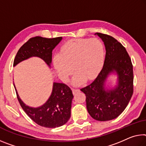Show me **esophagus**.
<instances>
[{
	"mask_svg": "<svg viewBox=\"0 0 146 146\" xmlns=\"http://www.w3.org/2000/svg\"><path fill=\"white\" fill-rule=\"evenodd\" d=\"M80 92V90H78V89H73V94H77V93H78V92Z\"/></svg>",
	"mask_w": 146,
	"mask_h": 146,
	"instance_id": "34e87169",
	"label": "esophagus"
}]
</instances>
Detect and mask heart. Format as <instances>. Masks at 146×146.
<instances>
[{"label": "heart", "mask_w": 146, "mask_h": 146, "mask_svg": "<svg viewBox=\"0 0 146 146\" xmlns=\"http://www.w3.org/2000/svg\"><path fill=\"white\" fill-rule=\"evenodd\" d=\"M104 56L105 48L99 39H74L62 46L60 54L53 57L52 64L59 77L64 82L69 80L74 69L76 73L73 84L80 86L86 79L91 80L98 75Z\"/></svg>", "instance_id": "obj_1"}]
</instances>
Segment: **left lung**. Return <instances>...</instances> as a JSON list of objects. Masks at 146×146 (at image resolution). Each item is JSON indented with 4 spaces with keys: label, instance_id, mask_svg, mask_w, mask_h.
<instances>
[{
    "label": "left lung",
    "instance_id": "1",
    "mask_svg": "<svg viewBox=\"0 0 146 146\" xmlns=\"http://www.w3.org/2000/svg\"><path fill=\"white\" fill-rule=\"evenodd\" d=\"M104 42L106 54L103 67L91 84L80 89L86 95L89 114L98 121H109L123 112L133 94V69L130 56L123 45L113 37L97 33ZM117 75L114 87H106L108 77Z\"/></svg>",
    "mask_w": 146,
    "mask_h": 146
}]
</instances>
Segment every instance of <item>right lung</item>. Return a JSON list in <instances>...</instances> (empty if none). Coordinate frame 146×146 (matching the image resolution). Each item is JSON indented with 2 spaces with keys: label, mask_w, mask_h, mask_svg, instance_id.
Here are the masks:
<instances>
[{
  "label": "right lung",
  "mask_w": 146,
  "mask_h": 146,
  "mask_svg": "<svg viewBox=\"0 0 146 146\" xmlns=\"http://www.w3.org/2000/svg\"><path fill=\"white\" fill-rule=\"evenodd\" d=\"M62 37L46 38L40 36L32 38L19 48L16 54L13 66L31 57H39L50 68L52 51L60 42ZM14 86L17 99L23 110L30 118L39 125L55 128L63 125L71 117L73 95L69 87L63 83L54 82L52 93L43 105L34 108L27 105L19 98Z\"/></svg>",
  "instance_id": "obj_1"
}]
</instances>
